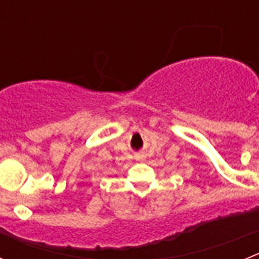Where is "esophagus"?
Returning <instances> with one entry per match:
<instances>
[{"instance_id": "esophagus-1", "label": "esophagus", "mask_w": 259, "mask_h": 259, "mask_svg": "<svg viewBox=\"0 0 259 259\" xmlns=\"http://www.w3.org/2000/svg\"><path fill=\"white\" fill-rule=\"evenodd\" d=\"M137 159H144V155H139V157H137Z\"/></svg>"}]
</instances>
